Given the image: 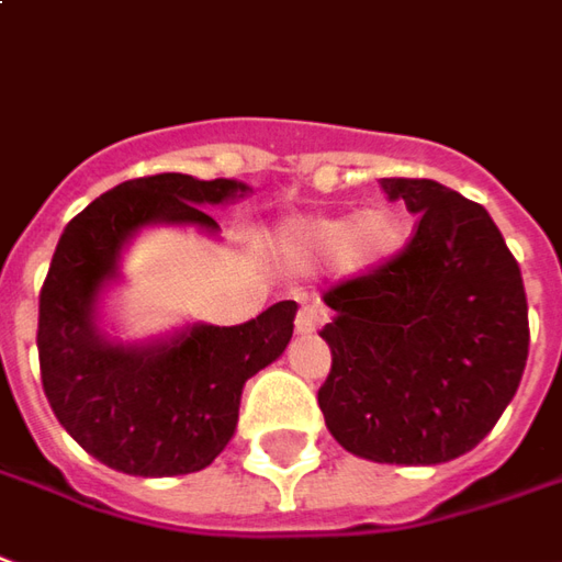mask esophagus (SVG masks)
Instances as JSON below:
<instances>
[{
  "instance_id": "obj_1",
  "label": "esophagus",
  "mask_w": 562,
  "mask_h": 562,
  "mask_svg": "<svg viewBox=\"0 0 562 562\" xmlns=\"http://www.w3.org/2000/svg\"><path fill=\"white\" fill-rule=\"evenodd\" d=\"M294 325H297V331L301 335H310V331H316L322 325V310L316 304H304V307L297 310V316H294Z\"/></svg>"
}]
</instances>
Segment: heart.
Wrapping results in <instances>:
<instances>
[{
    "mask_svg": "<svg viewBox=\"0 0 562 562\" xmlns=\"http://www.w3.org/2000/svg\"><path fill=\"white\" fill-rule=\"evenodd\" d=\"M285 243L301 258H337L356 273L383 268L407 243V227L395 210H371L364 215H316L289 227Z\"/></svg>",
    "mask_w": 562,
    "mask_h": 562,
    "instance_id": "heart-1",
    "label": "heart"
}]
</instances>
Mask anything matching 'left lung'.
Segmentation results:
<instances>
[{
	"label": "left lung",
	"instance_id": "left-lung-1",
	"mask_svg": "<svg viewBox=\"0 0 562 562\" xmlns=\"http://www.w3.org/2000/svg\"><path fill=\"white\" fill-rule=\"evenodd\" d=\"M419 215L383 268L325 292L331 371L319 407L356 457L438 465L496 426L527 368L524 277L481 203L431 179H380Z\"/></svg>",
	"mask_w": 562,
	"mask_h": 562
}]
</instances>
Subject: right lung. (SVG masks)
<instances>
[{
	"label": "right lung",
	"mask_w": 562,
	"mask_h": 562,
	"mask_svg": "<svg viewBox=\"0 0 562 562\" xmlns=\"http://www.w3.org/2000/svg\"><path fill=\"white\" fill-rule=\"evenodd\" d=\"M237 179L203 182L158 172L121 182L66 225L38 294L42 386L60 426L103 465L139 477L206 469L234 438L246 380L277 362L294 328V301L218 328L188 325L170 340L121 344L97 325V297L145 225L218 231L203 206L243 198Z\"/></svg>",
	"instance_id": "right-lung-1"
}]
</instances>
